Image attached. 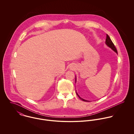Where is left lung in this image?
Wrapping results in <instances>:
<instances>
[{"label":"left lung","mask_w":134,"mask_h":134,"mask_svg":"<svg viewBox=\"0 0 134 134\" xmlns=\"http://www.w3.org/2000/svg\"><path fill=\"white\" fill-rule=\"evenodd\" d=\"M106 45L108 46H109V47H110L113 51H114L115 53H116L117 54H118V52H117V50H116V48H115V45H114V44L113 43V42H112V41H111V40L110 39V37H109V36L107 34V35H106ZM75 81H76V80H75ZM77 95V96L79 97V98L80 99H81V100H83V101H85V102H89L88 100H85V99H82V98H81L79 96H78V94H77V93L76 92Z\"/></svg>","instance_id":"1"}]
</instances>
